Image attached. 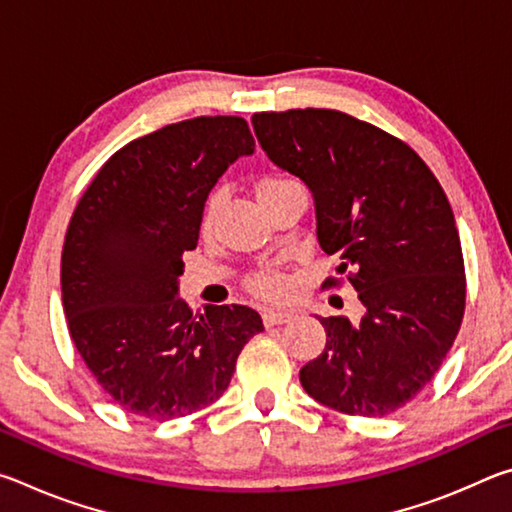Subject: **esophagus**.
I'll use <instances>...</instances> for the list:
<instances>
[{
	"mask_svg": "<svg viewBox=\"0 0 512 512\" xmlns=\"http://www.w3.org/2000/svg\"><path fill=\"white\" fill-rule=\"evenodd\" d=\"M262 318H264V325L273 327V325L289 323V320L293 318V314H291V311H287V309H266L264 314H262Z\"/></svg>",
	"mask_w": 512,
	"mask_h": 512,
	"instance_id": "obj_1",
	"label": "esophagus"
}]
</instances>
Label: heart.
<instances>
[{
  "label": "heart",
  "instance_id": "heart-1",
  "mask_svg": "<svg viewBox=\"0 0 512 512\" xmlns=\"http://www.w3.org/2000/svg\"><path fill=\"white\" fill-rule=\"evenodd\" d=\"M293 183L291 178H282V176H268L264 178L262 183L257 187V194L259 198L275 192V189H280L284 185ZM223 203H225V192L223 189H214L207 198L205 203V210H203V219H201V230L203 235H210L216 219H219V214L223 210ZM246 289L253 293L257 298H264V300H280L289 293V280L287 275L277 271V268H257L255 273L248 275L246 280Z\"/></svg>",
  "mask_w": 512,
  "mask_h": 512
}]
</instances>
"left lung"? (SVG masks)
Instances as JSON below:
<instances>
[{
  "mask_svg": "<svg viewBox=\"0 0 512 512\" xmlns=\"http://www.w3.org/2000/svg\"><path fill=\"white\" fill-rule=\"evenodd\" d=\"M253 128L268 158L311 189L318 244L363 305L359 323L320 318L327 343L302 366V388L348 415L402 409L463 323V250L443 187L409 144L339 110L255 112Z\"/></svg>",
  "mask_w": 512,
  "mask_h": 512,
  "instance_id": "1",
  "label": "left lung"
}]
</instances>
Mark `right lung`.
Here are the masks:
<instances>
[{"mask_svg":"<svg viewBox=\"0 0 512 512\" xmlns=\"http://www.w3.org/2000/svg\"><path fill=\"white\" fill-rule=\"evenodd\" d=\"M255 151L241 117H196L121 146L97 171L67 225L60 287L69 336L119 409L185 418L219 400L244 345L264 329L255 309L176 298L207 194Z\"/></svg>","mask_w":512,"mask_h":512,"instance_id":"right-lung-1","label":"right lung"}]
</instances>
